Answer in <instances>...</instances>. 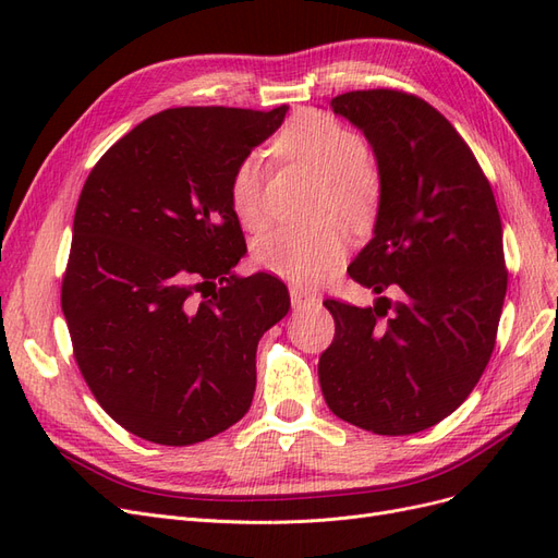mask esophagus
<instances>
[{
    "instance_id": "1",
    "label": "esophagus",
    "mask_w": 558,
    "mask_h": 558,
    "mask_svg": "<svg viewBox=\"0 0 558 558\" xmlns=\"http://www.w3.org/2000/svg\"><path fill=\"white\" fill-rule=\"evenodd\" d=\"M291 302H293V310H310V307H318V300L312 295V293H307V291H302V289H291Z\"/></svg>"
}]
</instances>
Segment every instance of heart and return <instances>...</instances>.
Returning a JSON list of instances; mask_svg holds the SVG:
<instances>
[{
  "label": "heart",
  "instance_id": "heart-1",
  "mask_svg": "<svg viewBox=\"0 0 558 558\" xmlns=\"http://www.w3.org/2000/svg\"><path fill=\"white\" fill-rule=\"evenodd\" d=\"M272 150L307 174L320 179V211L359 223L375 211L379 199V172L363 150L356 132L326 113H298L283 125ZM232 211L246 228H256L263 216V177L258 158L240 162L230 181ZM349 240L340 226L316 228L279 226L265 230L253 242V260L267 272L289 281L312 283L330 275L342 263Z\"/></svg>",
  "mask_w": 558,
  "mask_h": 558
}]
</instances>
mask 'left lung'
I'll use <instances>...</instances> for the list:
<instances>
[{
    "mask_svg": "<svg viewBox=\"0 0 558 558\" xmlns=\"http://www.w3.org/2000/svg\"><path fill=\"white\" fill-rule=\"evenodd\" d=\"M330 107L373 146L381 191L373 240L349 265L377 300L324 302L335 340L320 391L347 424L412 435L459 408L492 359L508 291L500 214L461 134L421 97L353 90Z\"/></svg>",
    "mask_w": 558,
    "mask_h": 558,
    "instance_id": "left-lung-1",
    "label": "left lung"
}]
</instances>
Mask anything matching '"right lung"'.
<instances>
[{"mask_svg": "<svg viewBox=\"0 0 558 558\" xmlns=\"http://www.w3.org/2000/svg\"><path fill=\"white\" fill-rule=\"evenodd\" d=\"M286 111H160L83 183L62 312L93 396L142 440L195 445L251 408L258 342L291 298L272 275H232L246 244L230 181Z\"/></svg>", "mask_w": 558, "mask_h": 558, "instance_id": "right-lung-1", "label": "right lung"}]
</instances>
